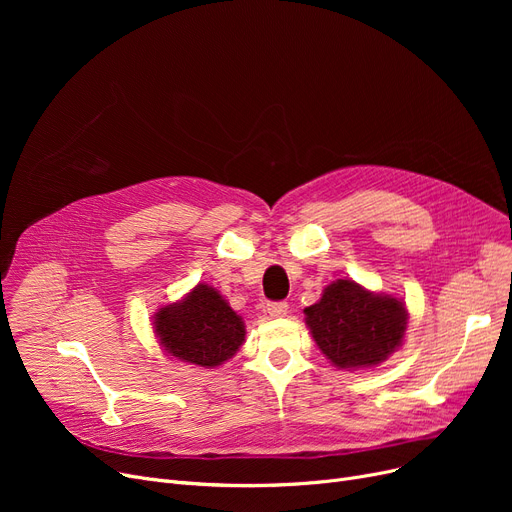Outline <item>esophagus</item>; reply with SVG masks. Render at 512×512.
Returning a JSON list of instances; mask_svg holds the SVG:
<instances>
[{
	"label": "esophagus",
	"instance_id": "esophagus-1",
	"mask_svg": "<svg viewBox=\"0 0 512 512\" xmlns=\"http://www.w3.org/2000/svg\"><path fill=\"white\" fill-rule=\"evenodd\" d=\"M265 311H267V315H270V317H284L288 313V305L282 303V301L280 303H267Z\"/></svg>",
	"mask_w": 512,
	"mask_h": 512
}]
</instances>
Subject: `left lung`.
Returning <instances> with one entry per match:
<instances>
[{"mask_svg":"<svg viewBox=\"0 0 512 512\" xmlns=\"http://www.w3.org/2000/svg\"><path fill=\"white\" fill-rule=\"evenodd\" d=\"M317 346L336 367H375L402 344L409 313L390 294H373L353 280L332 282L305 309Z\"/></svg>","mask_w":512,"mask_h":512,"instance_id":"1","label":"left lung"}]
</instances>
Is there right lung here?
Segmentation results:
<instances>
[{
	"label": "right lung",
	"instance_id": "right-lung-1",
	"mask_svg": "<svg viewBox=\"0 0 512 512\" xmlns=\"http://www.w3.org/2000/svg\"><path fill=\"white\" fill-rule=\"evenodd\" d=\"M153 328L170 357L199 367L222 365L245 340L240 315L207 284H197L180 303L161 307Z\"/></svg>",
	"mask_w": 512,
	"mask_h": 512
}]
</instances>
